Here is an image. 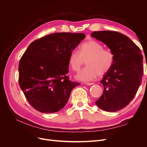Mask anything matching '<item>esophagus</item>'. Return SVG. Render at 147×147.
<instances>
[{
  "label": "esophagus",
  "instance_id": "obj_1",
  "mask_svg": "<svg viewBox=\"0 0 147 147\" xmlns=\"http://www.w3.org/2000/svg\"><path fill=\"white\" fill-rule=\"evenodd\" d=\"M94 83H86V85H93V84H94Z\"/></svg>",
  "mask_w": 147,
  "mask_h": 147
}]
</instances>
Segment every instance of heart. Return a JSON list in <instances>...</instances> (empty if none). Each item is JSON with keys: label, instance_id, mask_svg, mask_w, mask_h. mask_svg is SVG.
I'll return each instance as SVG.
<instances>
[{"label": "heart", "instance_id": "obj_1", "mask_svg": "<svg viewBox=\"0 0 147 147\" xmlns=\"http://www.w3.org/2000/svg\"><path fill=\"white\" fill-rule=\"evenodd\" d=\"M114 53L107 48H104L102 44L96 40L88 41L79 48V51L74 50L69 56V64L74 71L78 72L86 61L85 67L77 75L82 81H90L99 75H102L112 68L115 63Z\"/></svg>", "mask_w": 147, "mask_h": 147}]
</instances>
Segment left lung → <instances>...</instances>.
Wrapping results in <instances>:
<instances>
[{
	"instance_id": "8db88e82",
	"label": "left lung",
	"mask_w": 147,
	"mask_h": 147,
	"mask_svg": "<svg viewBox=\"0 0 147 147\" xmlns=\"http://www.w3.org/2000/svg\"><path fill=\"white\" fill-rule=\"evenodd\" d=\"M91 36L104 43L115 54V63L100 81L104 92L96 101L106 112H117L134 99L144 74L141 50L126 35L116 31H95Z\"/></svg>"
}]
</instances>
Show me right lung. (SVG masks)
I'll return each mask as SVG.
<instances>
[{
  "instance_id": "right-lung-1",
  "label": "right lung",
  "mask_w": 147,
  "mask_h": 147,
  "mask_svg": "<svg viewBox=\"0 0 147 147\" xmlns=\"http://www.w3.org/2000/svg\"><path fill=\"white\" fill-rule=\"evenodd\" d=\"M84 37L83 33H54L30 44L20 61L19 84L34 109L50 113L64 107L80 84L69 80V56Z\"/></svg>"
}]
</instances>
